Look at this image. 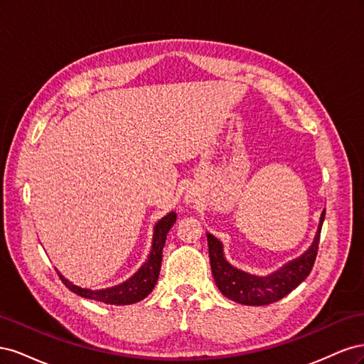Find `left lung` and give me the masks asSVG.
<instances>
[{
    "mask_svg": "<svg viewBox=\"0 0 364 364\" xmlns=\"http://www.w3.org/2000/svg\"><path fill=\"white\" fill-rule=\"evenodd\" d=\"M323 220L325 211L321 214L311 246L302 255L285 262L282 267L266 274V277L247 273L232 266L225 257L222 241L215 238L213 234L206 232L209 261H211L213 277L218 290L228 299L241 305L261 306L282 299L284 296L293 291L310 274L317 255Z\"/></svg>",
    "mask_w": 364,
    "mask_h": 364,
    "instance_id": "8db88e82",
    "label": "left lung"
}]
</instances>
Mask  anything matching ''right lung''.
<instances>
[{
  "mask_svg": "<svg viewBox=\"0 0 364 364\" xmlns=\"http://www.w3.org/2000/svg\"><path fill=\"white\" fill-rule=\"evenodd\" d=\"M176 213L171 211L165 217H162L159 222L153 228V240H151V249L146 262L132 274L129 279L121 282L114 287H107L102 290H91V289H82L79 285L73 284L68 281L63 274L58 270V274L60 277L62 282L67 287L86 299H92L97 302L111 304V305H130L136 304L151 293L155 289L156 281L159 278L161 272V262H162V249L165 246V240H167L168 230L176 222Z\"/></svg>",
  "mask_w": 364,
  "mask_h": 364,
  "instance_id": "obj_1",
  "label": "right lung"
}]
</instances>
